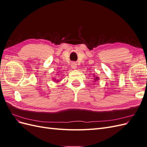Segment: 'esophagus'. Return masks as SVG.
I'll return each instance as SVG.
<instances>
[{"instance_id":"1","label":"esophagus","mask_w":147,"mask_h":147,"mask_svg":"<svg viewBox=\"0 0 147 147\" xmlns=\"http://www.w3.org/2000/svg\"><path fill=\"white\" fill-rule=\"evenodd\" d=\"M77 63H75V62H72V63H71V67H72V69H76L77 68Z\"/></svg>"}]
</instances>
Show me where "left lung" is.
<instances>
[{
    "label": "left lung",
    "instance_id": "1",
    "mask_svg": "<svg viewBox=\"0 0 147 147\" xmlns=\"http://www.w3.org/2000/svg\"><path fill=\"white\" fill-rule=\"evenodd\" d=\"M94 77H95L94 75ZM99 80V77H95V78H94V82H97V80Z\"/></svg>",
    "mask_w": 147,
    "mask_h": 147
}]
</instances>
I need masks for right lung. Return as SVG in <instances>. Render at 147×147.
<instances>
[{"label":"right lung","instance_id":"obj_1","mask_svg":"<svg viewBox=\"0 0 147 147\" xmlns=\"http://www.w3.org/2000/svg\"><path fill=\"white\" fill-rule=\"evenodd\" d=\"M55 81H56V82H59V80H56V79L55 80Z\"/></svg>","mask_w":147,"mask_h":147}]
</instances>
